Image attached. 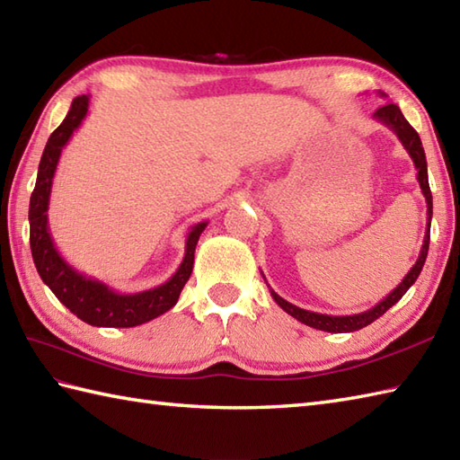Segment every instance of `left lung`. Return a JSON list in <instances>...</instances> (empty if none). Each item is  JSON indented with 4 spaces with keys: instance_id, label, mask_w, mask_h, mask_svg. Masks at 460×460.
Returning a JSON list of instances; mask_svg holds the SVG:
<instances>
[{
    "instance_id": "8db88e82",
    "label": "left lung",
    "mask_w": 460,
    "mask_h": 460,
    "mask_svg": "<svg viewBox=\"0 0 460 460\" xmlns=\"http://www.w3.org/2000/svg\"><path fill=\"white\" fill-rule=\"evenodd\" d=\"M381 96H385L384 93H379ZM374 119L379 120L381 124H385L389 130H394L395 136L399 138V142L403 144V148L407 150V154L411 155V160L415 164V170H417V181L421 185V191L425 195V201H427V231H425V239H423V247L421 252H419V259L415 265L411 267V270L407 272L405 279L399 282V285L389 292V295L379 300L374 308H369L366 312H359V314H351V316H330V314H318V312H310L305 308H298L295 305H290L282 296H279L275 290H270V296L275 298L277 305L290 314L292 318H296L302 324H306L310 328H316V330H324V332H332V334H341V332H356L361 330L364 326L371 324V322L377 320L381 314H385V312L392 308L394 305H397L405 292L411 288L413 282L417 280V277L421 275L423 265H425V259H427V251H429V239H431V217H433V195H431V188H429V175H427V160H425V150L421 146V138H419V134L415 132V128L411 124L405 120L403 112L399 111L397 104H384L381 109H377L374 112ZM262 275V272H261ZM265 279V275H262Z\"/></svg>"
}]
</instances>
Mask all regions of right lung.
I'll list each match as a JSON object with an SVG mask.
<instances>
[{
	"label": "right lung",
	"mask_w": 460,
	"mask_h": 460,
	"mask_svg": "<svg viewBox=\"0 0 460 460\" xmlns=\"http://www.w3.org/2000/svg\"><path fill=\"white\" fill-rule=\"evenodd\" d=\"M89 94L76 96L61 126L49 136L41 162H39L35 190L31 193V201H29V243H31V255L39 277L76 318L99 328H132L146 324L175 306L180 292L193 270L195 245H198L203 229L208 227V221L193 225L190 229L181 265L172 279L160 287L126 295V292L114 290L106 282L86 277L68 265L57 251L51 233H49L47 211L58 158H61V152L71 140L73 132L83 124L86 112H89Z\"/></svg>",
	"instance_id": "right-lung-1"
}]
</instances>
